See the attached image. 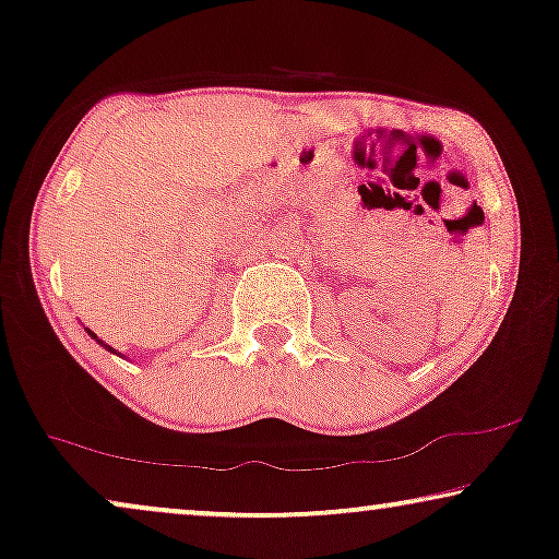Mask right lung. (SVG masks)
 <instances>
[{
  "label": "right lung",
  "mask_w": 559,
  "mask_h": 559,
  "mask_svg": "<svg viewBox=\"0 0 559 559\" xmlns=\"http://www.w3.org/2000/svg\"><path fill=\"white\" fill-rule=\"evenodd\" d=\"M88 335H94V333H91V331H88ZM94 338H96V335H94ZM96 341H98V338H96ZM98 343H102V346H104V348H109V346H106V343H104V341H98ZM109 350H111V348H109Z\"/></svg>",
  "instance_id": "right-lung-1"
}]
</instances>
